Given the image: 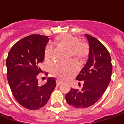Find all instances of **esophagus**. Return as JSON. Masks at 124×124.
<instances>
[{"label": "esophagus", "mask_w": 124, "mask_h": 124, "mask_svg": "<svg viewBox=\"0 0 124 124\" xmlns=\"http://www.w3.org/2000/svg\"><path fill=\"white\" fill-rule=\"evenodd\" d=\"M61 83H62V82H61V81H56V85H57V86L60 85Z\"/></svg>", "instance_id": "obj_1"}]
</instances>
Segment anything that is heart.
Returning a JSON list of instances; mask_svg holds the SVG:
<instances>
[{
    "mask_svg": "<svg viewBox=\"0 0 124 124\" xmlns=\"http://www.w3.org/2000/svg\"><path fill=\"white\" fill-rule=\"evenodd\" d=\"M54 43L58 47L68 49V57L74 56L81 64L85 63L90 55V46L85 41H81L77 36L70 34H61L56 36ZM45 60H54V52L52 47H47L45 52ZM78 72V66L73 62L58 63L51 68V72L61 81L68 80Z\"/></svg>",
    "mask_w": 124,
    "mask_h": 124,
    "instance_id": "1",
    "label": "heart"
}]
</instances>
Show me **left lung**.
I'll return each mask as SVG.
<instances>
[{"label":"left lung","mask_w":124,"mask_h":124,"mask_svg":"<svg viewBox=\"0 0 124 124\" xmlns=\"http://www.w3.org/2000/svg\"><path fill=\"white\" fill-rule=\"evenodd\" d=\"M85 36L90 46L89 59L76 78L81 81L83 86L81 90L71 88L65 94L67 103L77 108H85L97 102L106 91L112 75L109 52L96 38L89 34Z\"/></svg>","instance_id":"obj_1"}]
</instances>
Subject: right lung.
<instances>
[{
    "instance_id": "add662e5",
    "label": "right lung",
    "mask_w": 124,
    "mask_h": 124,
    "mask_svg": "<svg viewBox=\"0 0 124 124\" xmlns=\"http://www.w3.org/2000/svg\"><path fill=\"white\" fill-rule=\"evenodd\" d=\"M48 36L31 34L21 39L9 50L7 60V77L12 94L18 103L28 110L45 106L56 87L54 78L39 85V66L44 60Z\"/></svg>"
}]
</instances>
